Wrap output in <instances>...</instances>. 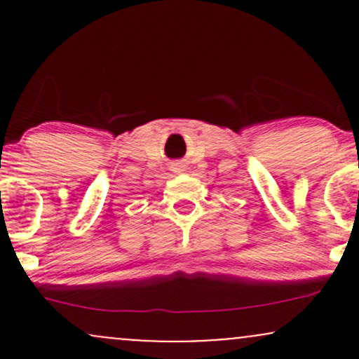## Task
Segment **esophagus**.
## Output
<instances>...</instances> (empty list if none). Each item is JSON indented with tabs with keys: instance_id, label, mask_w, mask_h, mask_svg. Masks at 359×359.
<instances>
[{
	"instance_id": "1",
	"label": "esophagus",
	"mask_w": 359,
	"mask_h": 359,
	"mask_svg": "<svg viewBox=\"0 0 359 359\" xmlns=\"http://www.w3.org/2000/svg\"><path fill=\"white\" fill-rule=\"evenodd\" d=\"M172 170H174V172H182L184 170V165L180 162H175L174 165H172Z\"/></svg>"
}]
</instances>
